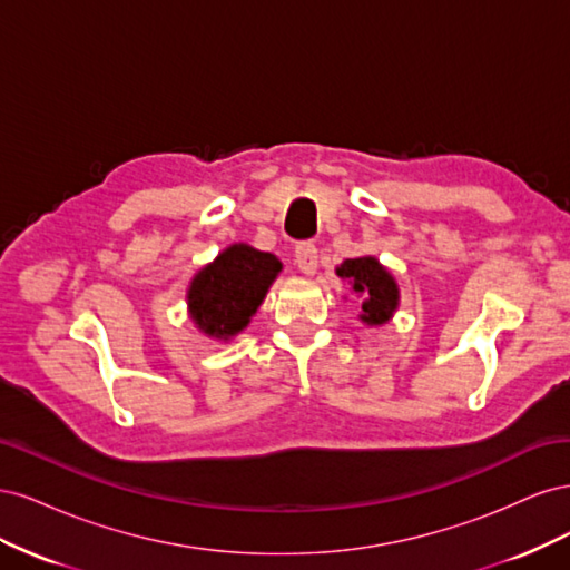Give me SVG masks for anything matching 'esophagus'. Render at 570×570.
Wrapping results in <instances>:
<instances>
[{
    "label": "esophagus",
    "mask_w": 570,
    "mask_h": 570,
    "mask_svg": "<svg viewBox=\"0 0 570 570\" xmlns=\"http://www.w3.org/2000/svg\"><path fill=\"white\" fill-rule=\"evenodd\" d=\"M295 262L304 275H314L318 268V249L312 243H302L295 249Z\"/></svg>",
    "instance_id": "1"
}]
</instances>
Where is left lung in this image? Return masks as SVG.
Instances as JSON below:
<instances>
[{"instance_id":"1","label":"left lung","mask_w":570,"mask_h":570,"mask_svg":"<svg viewBox=\"0 0 570 570\" xmlns=\"http://www.w3.org/2000/svg\"><path fill=\"white\" fill-rule=\"evenodd\" d=\"M335 273L352 285V292L361 299L358 321L368 327L387 323L400 308V285L375 256L344 258Z\"/></svg>"}]
</instances>
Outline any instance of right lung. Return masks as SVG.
<instances>
[{
  "label": "right lung",
  "instance_id": "obj_1",
  "mask_svg": "<svg viewBox=\"0 0 570 570\" xmlns=\"http://www.w3.org/2000/svg\"><path fill=\"white\" fill-rule=\"evenodd\" d=\"M281 271L275 254L235 243L189 281L187 314L199 333L228 342L249 325Z\"/></svg>",
  "mask_w": 570,
  "mask_h": 570
}]
</instances>
